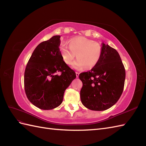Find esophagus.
<instances>
[{"label": "esophagus", "mask_w": 146, "mask_h": 146, "mask_svg": "<svg viewBox=\"0 0 146 146\" xmlns=\"http://www.w3.org/2000/svg\"><path fill=\"white\" fill-rule=\"evenodd\" d=\"M76 77H77V78H78V76H79V73H78V72H76Z\"/></svg>", "instance_id": "1"}]
</instances>
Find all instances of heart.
<instances>
[{
	"label": "heart",
	"instance_id": "1",
	"mask_svg": "<svg viewBox=\"0 0 146 146\" xmlns=\"http://www.w3.org/2000/svg\"><path fill=\"white\" fill-rule=\"evenodd\" d=\"M60 51L64 63L71 64L76 57L77 60L72 68L82 70L85 67L90 69L99 63L102 54V47L99 43L85 37H75L69 41V44L61 43Z\"/></svg>",
	"mask_w": 146,
	"mask_h": 146
}]
</instances>
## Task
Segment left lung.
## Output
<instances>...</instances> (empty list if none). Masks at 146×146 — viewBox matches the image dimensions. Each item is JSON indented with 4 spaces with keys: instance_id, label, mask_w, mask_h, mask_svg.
Segmentation results:
<instances>
[{
    "instance_id": "1",
    "label": "left lung",
    "mask_w": 146,
    "mask_h": 146,
    "mask_svg": "<svg viewBox=\"0 0 146 146\" xmlns=\"http://www.w3.org/2000/svg\"><path fill=\"white\" fill-rule=\"evenodd\" d=\"M101 58L94 67L79 75L83 83L80 99L85 107L104 111L115 104L123 92L125 70L119 53L102 43Z\"/></svg>"
}]
</instances>
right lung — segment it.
I'll return each instance as SVG.
<instances>
[{
	"label": "right lung",
	"mask_w": 146,
	"mask_h": 146,
	"mask_svg": "<svg viewBox=\"0 0 146 146\" xmlns=\"http://www.w3.org/2000/svg\"><path fill=\"white\" fill-rule=\"evenodd\" d=\"M60 36L37 46L26 66L24 88L30 102L41 110H52L62 103L65 90L76 78L60 51Z\"/></svg>",
	"instance_id": "right-lung-1"
}]
</instances>
